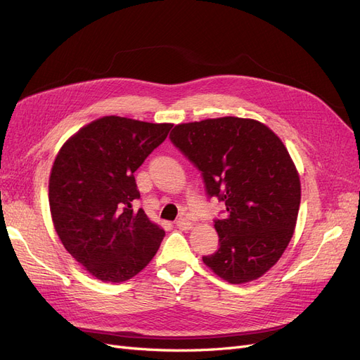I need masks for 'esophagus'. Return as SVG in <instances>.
<instances>
[{"mask_svg":"<svg viewBox=\"0 0 360 360\" xmlns=\"http://www.w3.org/2000/svg\"><path fill=\"white\" fill-rule=\"evenodd\" d=\"M176 226L179 230H191L192 228V222L188 219V217H179L176 221Z\"/></svg>","mask_w":360,"mask_h":360,"instance_id":"obj_1","label":"esophagus"}]
</instances>
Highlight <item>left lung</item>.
Wrapping results in <instances>:
<instances>
[{
  "label": "left lung",
  "mask_w": 360,
  "mask_h": 360,
  "mask_svg": "<svg viewBox=\"0 0 360 360\" xmlns=\"http://www.w3.org/2000/svg\"><path fill=\"white\" fill-rule=\"evenodd\" d=\"M169 139L201 171L207 197L226 207L225 219H214L219 249L204 264L231 284L263 276L288 246L300 205L285 146L263 123L238 117L179 124Z\"/></svg>",
  "instance_id": "1"
}]
</instances>
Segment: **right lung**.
I'll return each mask as SVG.
<instances>
[{
	"instance_id": "obj_1",
	"label": "right lung",
	"mask_w": 360,
	"mask_h": 360,
	"mask_svg": "<svg viewBox=\"0 0 360 360\" xmlns=\"http://www.w3.org/2000/svg\"><path fill=\"white\" fill-rule=\"evenodd\" d=\"M172 124L103 117L82 127L61 147L49 179L52 222L68 252L103 282L138 275L165 231L143 209L134 172Z\"/></svg>"
}]
</instances>
